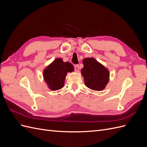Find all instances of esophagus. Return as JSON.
Segmentation results:
<instances>
[{"label":"esophagus","instance_id":"1","mask_svg":"<svg viewBox=\"0 0 147 147\" xmlns=\"http://www.w3.org/2000/svg\"><path fill=\"white\" fill-rule=\"evenodd\" d=\"M74 69H75V71H77V72H78V71H79V65H77V64L75 65H74Z\"/></svg>","mask_w":147,"mask_h":147}]
</instances>
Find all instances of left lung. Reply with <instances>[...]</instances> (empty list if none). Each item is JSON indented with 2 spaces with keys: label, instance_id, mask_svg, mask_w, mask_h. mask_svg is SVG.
I'll return each instance as SVG.
<instances>
[{
  "label": "left lung",
  "instance_id": "1",
  "mask_svg": "<svg viewBox=\"0 0 147 147\" xmlns=\"http://www.w3.org/2000/svg\"><path fill=\"white\" fill-rule=\"evenodd\" d=\"M83 64L81 72L85 85L92 90H103L109 81V70L92 57L84 59Z\"/></svg>",
  "mask_w": 147,
  "mask_h": 147
}]
</instances>
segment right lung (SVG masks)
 I'll return each instance as SVG.
<instances>
[{"label": "right lung", "instance_id": "add662e5", "mask_svg": "<svg viewBox=\"0 0 147 147\" xmlns=\"http://www.w3.org/2000/svg\"><path fill=\"white\" fill-rule=\"evenodd\" d=\"M74 70L72 64L57 58L44 70L43 77L50 89L56 91L64 86L67 73L72 72Z\"/></svg>", "mask_w": 147, "mask_h": 147}]
</instances>
